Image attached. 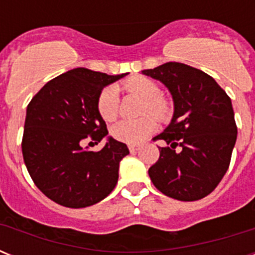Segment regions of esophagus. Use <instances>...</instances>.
Here are the masks:
<instances>
[{
    "instance_id": "obj_1",
    "label": "esophagus",
    "mask_w": 255,
    "mask_h": 255,
    "mask_svg": "<svg viewBox=\"0 0 255 255\" xmlns=\"http://www.w3.org/2000/svg\"><path fill=\"white\" fill-rule=\"evenodd\" d=\"M138 149H139V145H135V144H129V150L131 153L136 152Z\"/></svg>"
}]
</instances>
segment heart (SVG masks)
Returning <instances> with one entry per match:
<instances>
[{
	"mask_svg": "<svg viewBox=\"0 0 255 255\" xmlns=\"http://www.w3.org/2000/svg\"><path fill=\"white\" fill-rule=\"evenodd\" d=\"M124 88L130 93L138 94L147 100L145 111H149L161 120L168 116V106L161 98V89L154 82L143 76H134L124 83ZM97 110L103 120L114 121L119 112V96L115 87H107L101 92L97 101ZM157 129V120L152 116L143 117L138 121L124 120L111 128L112 138L123 143L138 144Z\"/></svg>",
	"mask_w": 255,
	"mask_h": 255,
	"instance_id": "obj_1",
	"label": "heart"
}]
</instances>
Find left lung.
I'll use <instances>...</instances> for the list:
<instances>
[{"instance_id": "8db88e82", "label": "left lung", "mask_w": 255, "mask_h": 255, "mask_svg": "<svg viewBox=\"0 0 255 255\" xmlns=\"http://www.w3.org/2000/svg\"><path fill=\"white\" fill-rule=\"evenodd\" d=\"M141 73L166 85L173 100L172 120L154 138L166 147L148 170L153 185L182 202L207 197L226 173L236 143L230 97L208 74L180 62Z\"/></svg>"}]
</instances>
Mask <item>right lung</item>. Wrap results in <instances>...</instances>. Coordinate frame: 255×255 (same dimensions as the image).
<instances>
[{"instance_id": "add662e5", "label": "right lung", "mask_w": 255, "mask_h": 255, "mask_svg": "<svg viewBox=\"0 0 255 255\" xmlns=\"http://www.w3.org/2000/svg\"><path fill=\"white\" fill-rule=\"evenodd\" d=\"M126 75L70 70L49 80L26 107L24 162L37 188L57 204L93 206L116 186L120 161L129 154L126 144L108 136L98 152L83 144L107 136L97 101L103 88Z\"/></svg>"}]
</instances>
